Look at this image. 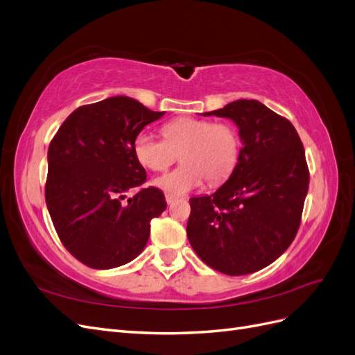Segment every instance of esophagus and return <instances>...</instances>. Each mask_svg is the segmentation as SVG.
<instances>
[{
    "label": "esophagus",
    "instance_id": "34e87169",
    "mask_svg": "<svg viewBox=\"0 0 355 355\" xmlns=\"http://www.w3.org/2000/svg\"><path fill=\"white\" fill-rule=\"evenodd\" d=\"M166 201H167V204H171V202H175V201H176V197H175V196H168V194H166Z\"/></svg>",
    "mask_w": 355,
    "mask_h": 355
}]
</instances>
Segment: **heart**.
Listing matches in <instances>:
<instances>
[{
	"label": "heart",
	"instance_id": "obj_1",
	"mask_svg": "<svg viewBox=\"0 0 355 355\" xmlns=\"http://www.w3.org/2000/svg\"><path fill=\"white\" fill-rule=\"evenodd\" d=\"M164 139L141 132L135 139V155L144 167L166 170L180 154L182 166L153 180V185L168 196H185L200 188L207 178L210 184L228 179L239 163L241 139L232 124L198 118H178L163 127Z\"/></svg>",
	"mask_w": 355,
	"mask_h": 355
}]
</instances>
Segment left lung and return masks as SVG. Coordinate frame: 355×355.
I'll use <instances>...</instances> for the list:
<instances>
[{
    "label": "left lung",
    "instance_id": "8db88e82",
    "mask_svg": "<svg viewBox=\"0 0 355 355\" xmlns=\"http://www.w3.org/2000/svg\"><path fill=\"white\" fill-rule=\"evenodd\" d=\"M202 115L231 120L243 148L216 192L189 200L188 240L213 270L252 274L296 237L309 185L304 145L292 123L257 101L240 99Z\"/></svg>",
    "mask_w": 355,
    "mask_h": 355
}]
</instances>
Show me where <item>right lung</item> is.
I'll return each mask as SVG.
<instances>
[{
	"label": "right lung",
	"mask_w": 355,
	"mask_h": 355,
	"mask_svg": "<svg viewBox=\"0 0 355 355\" xmlns=\"http://www.w3.org/2000/svg\"><path fill=\"white\" fill-rule=\"evenodd\" d=\"M164 112L128 96L80 106L49 146L46 202L67 250L94 270H111L141 254L151 220L167 207L158 188L141 187L146 171L135 155V139Z\"/></svg>",
	"instance_id": "right-lung-1"
}]
</instances>
